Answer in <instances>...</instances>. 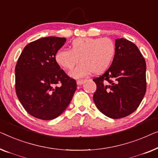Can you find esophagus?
<instances>
[{
  "label": "esophagus",
  "mask_w": 158,
  "mask_h": 158,
  "mask_svg": "<svg viewBox=\"0 0 158 158\" xmlns=\"http://www.w3.org/2000/svg\"><path fill=\"white\" fill-rule=\"evenodd\" d=\"M84 81H85L84 80H79V81H77V84H78V85H81V84H84Z\"/></svg>",
  "instance_id": "obj_1"
}]
</instances>
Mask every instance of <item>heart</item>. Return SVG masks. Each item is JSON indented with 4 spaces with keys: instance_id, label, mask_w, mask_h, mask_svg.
Segmentation results:
<instances>
[{
    "instance_id": "heart-1",
    "label": "heart",
    "mask_w": 158,
    "mask_h": 158,
    "mask_svg": "<svg viewBox=\"0 0 158 158\" xmlns=\"http://www.w3.org/2000/svg\"><path fill=\"white\" fill-rule=\"evenodd\" d=\"M115 51V44L110 38H78L72 42L71 49L58 50L55 59L65 69H72L80 60L69 73L74 78L79 79L106 71L114 59Z\"/></svg>"
}]
</instances>
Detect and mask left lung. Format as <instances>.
I'll use <instances>...</instances> for the list:
<instances>
[{
	"label": "left lung",
	"mask_w": 158,
	"mask_h": 158,
	"mask_svg": "<svg viewBox=\"0 0 158 158\" xmlns=\"http://www.w3.org/2000/svg\"><path fill=\"white\" fill-rule=\"evenodd\" d=\"M110 67L93 79V99L102 113L112 119L127 117L137 110L146 92V63L137 46L125 39L115 41Z\"/></svg>",
	"instance_id": "left-lung-1"
}]
</instances>
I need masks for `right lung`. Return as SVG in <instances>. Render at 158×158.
Wrapping results in <instances>:
<instances>
[{
	"label": "right lung",
	"mask_w": 158,
	"mask_h": 158,
	"mask_svg": "<svg viewBox=\"0 0 158 158\" xmlns=\"http://www.w3.org/2000/svg\"><path fill=\"white\" fill-rule=\"evenodd\" d=\"M66 41V38H41L26 45L18 59L15 92L26 112L35 118H56L67 108L77 89L76 81L55 59Z\"/></svg>",
	"instance_id": "obj_1"
}]
</instances>
